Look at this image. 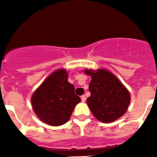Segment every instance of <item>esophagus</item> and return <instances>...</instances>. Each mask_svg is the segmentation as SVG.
Here are the masks:
<instances>
[{
	"mask_svg": "<svg viewBox=\"0 0 157 157\" xmlns=\"http://www.w3.org/2000/svg\"><path fill=\"white\" fill-rule=\"evenodd\" d=\"M81 102H86V97L85 95H82L81 97Z\"/></svg>",
	"mask_w": 157,
	"mask_h": 157,
	"instance_id": "34e87169",
	"label": "esophagus"
}]
</instances>
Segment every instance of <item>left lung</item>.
Instances as JSON below:
<instances>
[{"mask_svg":"<svg viewBox=\"0 0 157 157\" xmlns=\"http://www.w3.org/2000/svg\"><path fill=\"white\" fill-rule=\"evenodd\" d=\"M85 73L91 76L89 86L91 94L87 98V104L94 116L104 123L114 121L122 117L130 102L129 91L124 85L105 69H86Z\"/></svg>","mask_w":157,"mask_h":157,"instance_id":"1","label":"left lung"}]
</instances>
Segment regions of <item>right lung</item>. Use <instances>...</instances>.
<instances>
[{
  "label": "right lung",
  "instance_id": "add662e5",
  "mask_svg": "<svg viewBox=\"0 0 157 157\" xmlns=\"http://www.w3.org/2000/svg\"><path fill=\"white\" fill-rule=\"evenodd\" d=\"M31 100L41 121L59 126L68 121L81 98L75 94L73 85L67 81L66 70L58 69L36 89Z\"/></svg>",
  "mask_w": 157,
  "mask_h": 157
}]
</instances>
